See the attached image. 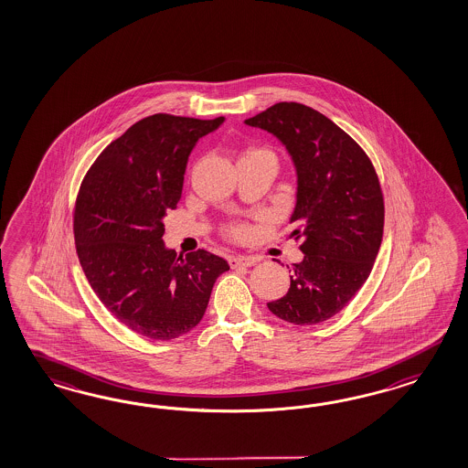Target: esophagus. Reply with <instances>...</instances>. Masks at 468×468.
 Returning a JSON list of instances; mask_svg holds the SVG:
<instances>
[{"instance_id":"obj_1","label":"esophagus","mask_w":468,"mask_h":468,"mask_svg":"<svg viewBox=\"0 0 468 468\" xmlns=\"http://www.w3.org/2000/svg\"><path fill=\"white\" fill-rule=\"evenodd\" d=\"M257 264V259L255 257H243V255H233L229 257V266L235 270V268H252Z\"/></svg>"}]
</instances>
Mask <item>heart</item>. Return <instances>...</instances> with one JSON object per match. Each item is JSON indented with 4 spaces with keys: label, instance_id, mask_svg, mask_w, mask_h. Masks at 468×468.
I'll use <instances>...</instances> for the list:
<instances>
[{
    "label": "heart",
    "instance_id": "1",
    "mask_svg": "<svg viewBox=\"0 0 468 468\" xmlns=\"http://www.w3.org/2000/svg\"><path fill=\"white\" fill-rule=\"evenodd\" d=\"M247 156H271L270 153H266V151H250Z\"/></svg>",
    "mask_w": 468,
    "mask_h": 468
}]
</instances>
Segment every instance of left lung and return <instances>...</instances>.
I'll return each instance as SVG.
<instances>
[{"label":"left lung","mask_w":468,"mask_h":468,"mask_svg":"<svg viewBox=\"0 0 468 468\" xmlns=\"http://www.w3.org/2000/svg\"><path fill=\"white\" fill-rule=\"evenodd\" d=\"M282 142L297 175L288 239L302 241L288 293L268 303L298 326L327 321L366 283L383 240L384 204L378 175L360 145L324 114L278 102L245 120Z\"/></svg>","instance_id":"obj_1"}]
</instances>
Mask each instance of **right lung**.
Listing matches in <instances>:
<instances>
[{
  "label": "right lung",
  "instance_id": "1",
  "mask_svg": "<svg viewBox=\"0 0 468 468\" xmlns=\"http://www.w3.org/2000/svg\"><path fill=\"white\" fill-rule=\"evenodd\" d=\"M225 116L153 114L112 142L87 171L73 231L87 282L114 317L145 338L175 340L197 326L223 257H178L163 241L165 218L182 197L188 156Z\"/></svg>",
  "mask_w": 468,
  "mask_h": 468
}]
</instances>
